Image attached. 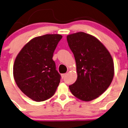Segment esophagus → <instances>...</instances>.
I'll list each match as a JSON object with an SVG mask.
<instances>
[{
  "mask_svg": "<svg viewBox=\"0 0 128 128\" xmlns=\"http://www.w3.org/2000/svg\"><path fill=\"white\" fill-rule=\"evenodd\" d=\"M66 74H61V77L63 78L66 76Z\"/></svg>",
  "mask_w": 128,
  "mask_h": 128,
  "instance_id": "1",
  "label": "esophagus"
}]
</instances>
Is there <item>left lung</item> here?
Segmentation results:
<instances>
[{
  "label": "left lung",
  "mask_w": 128,
  "mask_h": 128,
  "mask_svg": "<svg viewBox=\"0 0 128 128\" xmlns=\"http://www.w3.org/2000/svg\"><path fill=\"white\" fill-rule=\"evenodd\" d=\"M76 62L77 78L69 89L83 101L96 99L107 90L114 76V64L106 46L94 36L83 32L67 36Z\"/></svg>",
  "instance_id": "left-lung-1"
}]
</instances>
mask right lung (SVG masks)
I'll use <instances>...</instances> for the list:
<instances>
[{
    "instance_id": "obj_1",
    "label": "right lung",
    "mask_w": 128,
    "mask_h": 128,
    "mask_svg": "<svg viewBox=\"0 0 128 128\" xmlns=\"http://www.w3.org/2000/svg\"><path fill=\"white\" fill-rule=\"evenodd\" d=\"M62 36L46 34L27 43L18 54L13 65V76L21 91L36 102L50 99L60 83L53 53Z\"/></svg>"
}]
</instances>
